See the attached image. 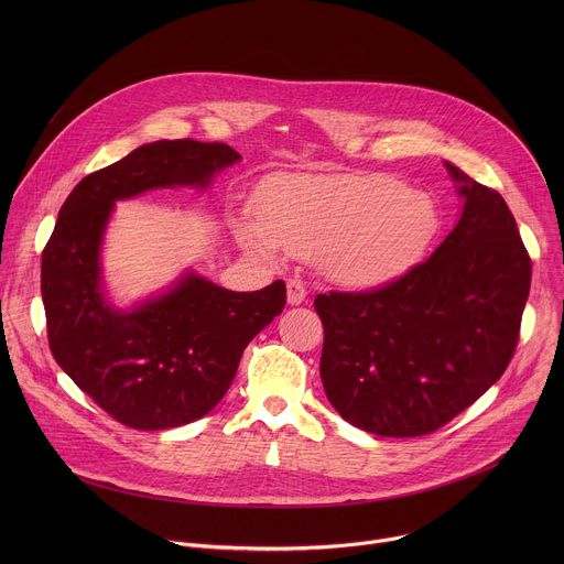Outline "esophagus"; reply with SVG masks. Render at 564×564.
<instances>
[{"label":"esophagus","mask_w":564,"mask_h":564,"mask_svg":"<svg viewBox=\"0 0 564 564\" xmlns=\"http://www.w3.org/2000/svg\"><path fill=\"white\" fill-rule=\"evenodd\" d=\"M305 285L299 279H290L288 281V303L290 305H299L305 301Z\"/></svg>","instance_id":"34e87169"}]
</instances>
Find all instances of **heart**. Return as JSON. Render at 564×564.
<instances>
[{"label":"heart","mask_w":564,"mask_h":564,"mask_svg":"<svg viewBox=\"0 0 564 564\" xmlns=\"http://www.w3.org/2000/svg\"><path fill=\"white\" fill-rule=\"evenodd\" d=\"M240 240L270 259L312 257L333 279L375 285L411 268L440 227L435 200L388 174H279L254 198Z\"/></svg>","instance_id":"heart-1"}]
</instances>
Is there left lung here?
<instances>
[{
	"instance_id": "1",
	"label": "left lung",
	"mask_w": 564,
	"mask_h": 564,
	"mask_svg": "<svg viewBox=\"0 0 564 564\" xmlns=\"http://www.w3.org/2000/svg\"><path fill=\"white\" fill-rule=\"evenodd\" d=\"M446 167L464 209L429 259L377 288L314 296L328 401L375 435L442 429L502 377L520 341L531 259L518 223L496 189Z\"/></svg>"
}]
</instances>
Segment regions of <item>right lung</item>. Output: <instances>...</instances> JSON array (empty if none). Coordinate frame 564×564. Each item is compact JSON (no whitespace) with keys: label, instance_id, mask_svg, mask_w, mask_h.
Instances as JSON below:
<instances>
[{"label":"right lung","instance_id":"1","mask_svg":"<svg viewBox=\"0 0 564 564\" xmlns=\"http://www.w3.org/2000/svg\"><path fill=\"white\" fill-rule=\"evenodd\" d=\"M236 160L223 142L142 144L75 185L42 252L51 352L79 390L129 429L163 431L205 417L248 344L285 307L281 279L231 292L194 274L127 314L102 299L98 252L113 203L153 187H205Z\"/></svg>","mask_w":564,"mask_h":564}]
</instances>
